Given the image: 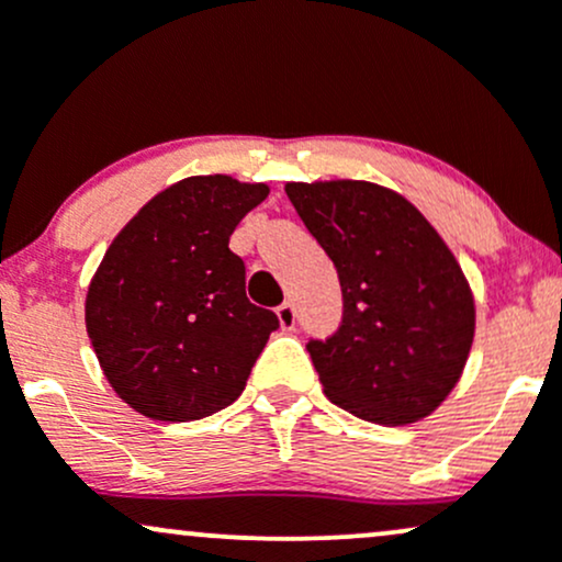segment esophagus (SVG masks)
Instances as JSON below:
<instances>
[{"label":"esophagus","mask_w":562,"mask_h":562,"mask_svg":"<svg viewBox=\"0 0 562 562\" xmlns=\"http://www.w3.org/2000/svg\"><path fill=\"white\" fill-rule=\"evenodd\" d=\"M277 319H280V327L282 330H293L295 327V306L293 303H282V306H277Z\"/></svg>","instance_id":"esophagus-1"}]
</instances>
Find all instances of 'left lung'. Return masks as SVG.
<instances>
[{
    "label": "left lung",
    "mask_w": 562,
    "mask_h": 562,
    "mask_svg": "<svg viewBox=\"0 0 562 562\" xmlns=\"http://www.w3.org/2000/svg\"><path fill=\"white\" fill-rule=\"evenodd\" d=\"M285 192L344 290L338 330L306 344L325 396L380 425L428 417L460 380L475 333L473 293L447 243L380 184L290 182Z\"/></svg>",
    "instance_id": "8db88e82"
}]
</instances>
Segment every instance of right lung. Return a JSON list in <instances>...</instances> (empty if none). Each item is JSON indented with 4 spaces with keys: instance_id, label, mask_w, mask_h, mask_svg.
<instances>
[{
    "instance_id": "right-lung-1",
    "label": "right lung",
    "mask_w": 562,
    "mask_h": 562,
    "mask_svg": "<svg viewBox=\"0 0 562 562\" xmlns=\"http://www.w3.org/2000/svg\"><path fill=\"white\" fill-rule=\"evenodd\" d=\"M267 184L190 177L115 235L89 282L87 333L108 383L150 420L209 417L240 396L280 322L245 295L229 250Z\"/></svg>"
}]
</instances>
